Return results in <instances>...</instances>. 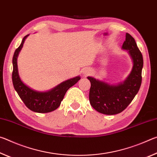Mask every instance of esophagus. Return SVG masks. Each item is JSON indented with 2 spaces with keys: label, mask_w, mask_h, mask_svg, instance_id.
<instances>
[{
  "label": "esophagus",
  "mask_w": 157,
  "mask_h": 157,
  "mask_svg": "<svg viewBox=\"0 0 157 157\" xmlns=\"http://www.w3.org/2000/svg\"><path fill=\"white\" fill-rule=\"evenodd\" d=\"M90 73H91V71H84V73H83V75H85V76H86V75H89Z\"/></svg>",
  "instance_id": "esophagus-1"
}]
</instances>
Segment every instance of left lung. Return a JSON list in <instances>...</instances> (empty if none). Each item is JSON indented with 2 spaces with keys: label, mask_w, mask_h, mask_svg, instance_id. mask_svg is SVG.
Listing matches in <instances>:
<instances>
[{
  "label": "left lung",
  "mask_w": 157,
  "mask_h": 157,
  "mask_svg": "<svg viewBox=\"0 0 157 157\" xmlns=\"http://www.w3.org/2000/svg\"><path fill=\"white\" fill-rule=\"evenodd\" d=\"M122 49L128 51L133 62L131 73L123 82L111 84L93 77H87L91 82L90 104L98 112L106 115H114L125 109L141 85L143 55L135 39L129 33H126Z\"/></svg>",
  "instance_id": "obj_1"
}]
</instances>
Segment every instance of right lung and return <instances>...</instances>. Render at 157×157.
Listing matches in <instances>:
<instances>
[{"label": "right lung", "instance_id": "1", "mask_svg": "<svg viewBox=\"0 0 157 157\" xmlns=\"http://www.w3.org/2000/svg\"><path fill=\"white\" fill-rule=\"evenodd\" d=\"M29 34L23 37L19 47L15 50L12 59V82L14 89L26 107L36 113H48L59 107L66 91L79 79L80 76L67 79L48 91H38L23 83L18 75L17 57Z\"/></svg>", "mask_w": 157, "mask_h": 157}]
</instances>
